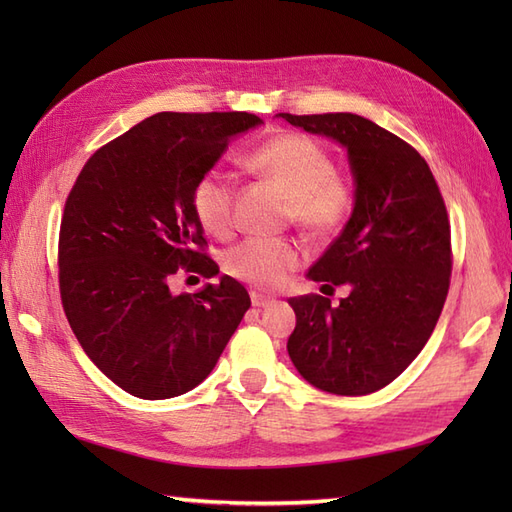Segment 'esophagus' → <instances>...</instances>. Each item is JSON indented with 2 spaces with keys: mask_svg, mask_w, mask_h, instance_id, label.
Segmentation results:
<instances>
[{
  "mask_svg": "<svg viewBox=\"0 0 512 512\" xmlns=\"http://www.w3.org/2000/svg\"><path fill=\"white\" fill-rule=\"evenodd\" d=\"M250 301H253V306L255 308H266V306H270V303H273V299L270 297H264L262 292H250Z\"/></svg>",
  "mask_w": 512,
  "mask_h": 512,
  "instance_id": "obj_1",
  "label": "esophagus"
}]
</instances>
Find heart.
<instances>
[{"instance_id": "b5f03b06", "label": "heart", "mask_w": 512, "mask_h": 512, "mask_svg": "<svg viewBox=\"0 0 512 512\" xmlns=\"http://www.w3.org/2000/svg\"><path fill=\"white\" fill-rule=\"evenodd\" d=\"M244 165L255 176L277 182L288 193L286 220L303 233L325 239L339 233L356 206V184L336 171L330 149L306 134H279L255 147ZM193 213L206 233L228 237L235 231V180L224 171H206L195 182ZM301 262L297 242L288 237H248L228 250L226 273L259 290L284 286Z\"/></svg>"}]
</instances>
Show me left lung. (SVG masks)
I'll return each instance as SVG.
<instances>
[{
  "instance_id": "obj_1",
  "label": "left lung",
  "mask_w": 512,
  "mask_h": 512,
  "mask_svg": "<svg viewBox=\"0 0 512 512\" xmlns=\"http://www.w3.org/2000/svg\"><path fill=\"white\" fill-rule=\"evenodd\" d=\"M279 116L341 143L356 180L350 222L308 270L323 295L288 299V354L314 387L372 394L405 372L440 319L453 268L447 206L427 160L367 118ZM339 285L348 297L332 304L324 295Z\"/></svg>"
}]
</instances>
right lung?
Masks as SVG:
<instances>
[{
  "instance_id": "obj_1",
  "label": "right lung",
  "mask_w": 512,
  "mask_h": 512,
  "mask_svg": "<svg viewBox=\"0 0 512 512\" xmlns=\"http://www.w3.org/2000/svg\"><path fill=\"white\" fill-rule=\"evenodd\" d=\"M259 123L248 112L154 114L96 149L65 200L63 312L90 361L127 394L162 400L200 385L250 308L228 275L193 295H173L171 281L220 273L193 187L231 136Z\"/></svg>"
}]
</instances>
